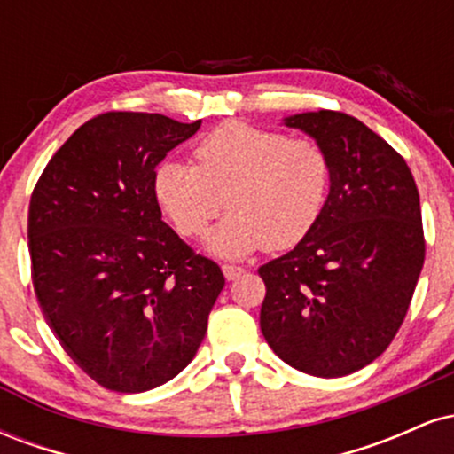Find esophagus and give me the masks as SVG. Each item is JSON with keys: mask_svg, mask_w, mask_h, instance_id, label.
I'll return each instance as SVG.
<instances>
[{"mask_svg": "<svg viewBox=\"0 0 454 454\" xmlns=\"http://www.w3.org/2000/svg\"><path fill=\"white\" fill-rule=\"evenodd\" d=\"M222 270H223V278H226L228 281L241 278V275L245 273V270H243L241 267H234V264H223Z\"/></svg>", "mask_w": 454, "mask_h": 454, "instance_id": "1", "label": "esophagus"}]
</instances>
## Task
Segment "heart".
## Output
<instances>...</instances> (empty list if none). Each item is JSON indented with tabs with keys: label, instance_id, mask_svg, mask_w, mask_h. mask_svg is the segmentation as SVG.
Returning <instances> with one entry per match:
<instances>
[{
	"label": "heart",
	"instance_id": "1",
	"mask_svg": "<svg viewBox=\"0 0 454 454\" xmlns=\"http://www.w3.org/2000/svg\"><path fill=\"white\" fill-rule=\"evenodd\" d=\"M196 166L166 160L153 173L158 207L187 239H200L223 207L231 209L207 249L241 258L267 245L290 249L325 211L331 166L314 140L231 121L194 149Z\"/></svg>",
	"mask_w": 454,
	"mask_h": 454
}]
</instances>
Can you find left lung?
<instances>
[{
  "mask_svg": "<svg viewBox=\"0 0 454 454\" xmlns=\"http://www.w3.org/2000/svg\"><path fill=\"white\" fill-rule=\"evenodd\" d=\"M326 153L331 185L316 228L258 269L260 328L284 363L317 378L358 372L397 335L425 262L420 198L408 164L346 113H299Z\"/></svg>",
  "mask_w": 454,
  "mask_h": 454,
  "instance_id": "left-lung-1",
  "label": "left lung"
}]
</instances>
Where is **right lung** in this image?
Instances as JSON below:
<instances>
[{
    "instance_id": "obj_1",
    "label": "right lung",
    "mask_w": 454,
    "mask_h": 454,
    "mask_svg": "<svg viewBox=\"0 0 454 454\" xmlns=\"http://www.w3.org/2000/svg\"><path fill=\"white\" fill-rule=\"evenodd\" d=\"M200 123L104 113L66 140L31 194L38 303L67 356L108 390L145 393L184 372L223 288L153 196L155 166Z\"/></svg>"
}]
</instances>
